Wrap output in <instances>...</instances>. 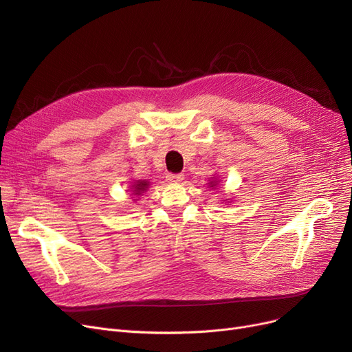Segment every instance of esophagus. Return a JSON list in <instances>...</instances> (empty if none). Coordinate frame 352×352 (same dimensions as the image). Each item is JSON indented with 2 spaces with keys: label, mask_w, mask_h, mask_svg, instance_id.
Instances as JSON below:
<instances>
[{
  "label": "esophagus",
  "mask_w": 352,
  "mask_h": 352,
  "mask_svg": "<svg viewBox=\"0 0 352 352\" xmlns=\"http://www.w3.org/2000/svg\"><path fill=\"white\" fill-rule=\"evenodd\" d=\"M166 179L169 181V183L177 184V183H181V181L184 179V175L183 174H168Z\"/></svg>",
  "instance_id": "34e87169"
}]
</instances>
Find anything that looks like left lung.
<instances>
[{
    "mask_svg": "<svg viewBox=\"0 0 352 352\" xmlns=\"http://www.w3.org/2000/svg\"><path fill=\"white\" fill-rule=\"evenodd\" d=\"M210 187H212V186H210Z\"/></svg>",
    "mask_w": 352,
    "mask_h": 352,
    "instance_id": "obj_1",
    "label": "left lung"
}]
</instances>
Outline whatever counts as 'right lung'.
Listing matches in <instances>:
<instances>
[{
	"instance_id": "right-lung-1",
	"label": "right lung",
	"mask_w": 352,
	"mask_h": 352,
	"mask_svg": "<svg viewBox=\"0 0 352 352\" xmlns=\"http://www.w3.org/2000/svg\"><path fill=\"white\" fill-rule=\"evenodd\" d=\"M132 187L135 188V190H133V192H135V194H138V196H140V192L146 190V187H148V181H139L138 184H133Z\"/></svg>"
}]
</instances>
